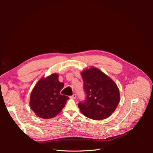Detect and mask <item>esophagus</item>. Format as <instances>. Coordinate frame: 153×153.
Listing matches in <instances>:
<instances>
[{"label": "esophagus", "instance_id": "1", "mask_svg": "<svg viewBox=\"0 0 153 153\" xmlns=\"http://www.w3.org/2000/svg\"><path fill=\"white\" fill-rule=\"evenodd\" d=\"M71 98H73V99H75L76 98V94H73L72 96H70Z\"/></svg>", "mask_w": 153, "mask_h": 153}]
</instances>
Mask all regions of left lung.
Masks as SVG:
<instances>
[{"instance_id":"1","label":"left lung","mask_w":153,"mask_h":153,"mask_svg":"<svg viewBox=\"0 0 153 153\" xmlns=\"http://www.w3.org/2000/svg\"><path fill=\"white\" fill-rule=\"evenodd\" d=\"M85 100L78 104L85 117L94 120L108 117L119 103V91L115 82L95 68L82 73Z\"/></svg>"}]
</instances>
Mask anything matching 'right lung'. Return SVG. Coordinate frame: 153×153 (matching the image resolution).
I'll return each mask as SVG.
<instances>
[{
  "label": "right lung",
  "instance_id": "1",
  "mask_svg": "<svg viewBox=\"0 0 153 153\" xmlns=\"http://www.w3.org/2000/svg\"><path fill=\"white\" fill-rule=\"evenodd\" d=\"M58 77L54 73L46 78H42L31 92L30 108L39 117L45 119L54 117L62 110L69 99L68 96L60 94L64 84L59 82Z\"/></svg>",
  "mask_w": 153,
  "mask_h": 153
}]
</instances>
